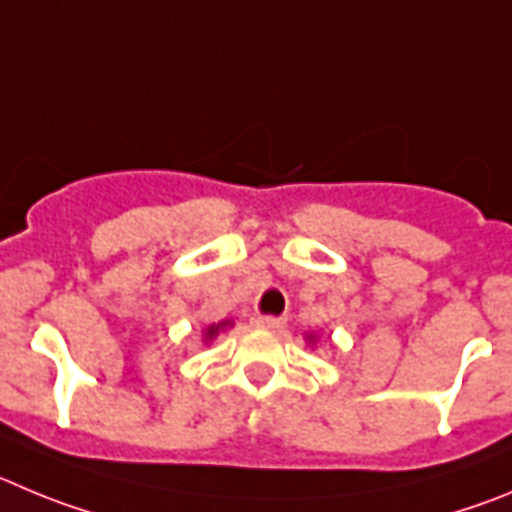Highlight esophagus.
Here are the masks:
<instances>
[{"label":"esophagus","mask_w":512,"mask_h":512,"mask_svg":"<svg viewBox=\"0 0 512 512\" xmlns=\"http://www.w3.org/2000/svg\"><path fill=\"white\" fill-rule=\"evenodd\" d=\"M252 324L257 326V329H283L285 326V319H280V316H257V319H252Z\"/></svg>","instance_id":"34e87169"}]
</instances>
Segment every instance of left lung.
<instances>
[{"mask_svg": "<svg viewBox=\"0 0 512 512\" xmlns=\"http://www.w3.org/2000/svg\"><path fill=\"white\" fill-rule=\"evenodd\" d=\"M303 339H306V344H308V347H313V344L319 342V336L313 334V331H306V334H303Z\"/></svg>", "mask_w": 512, "mask_h": 512, "instance_id": "8db88e82", "label": "left lung"}]
</instances>
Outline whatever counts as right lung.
<instances>
[{
  "mask_svg": "<svg viewBox=\"0 0 512 512\" xmlns=\"http://www.w3.org/2000/svg\"><path fill=\"white\" fill-rule=\"evenodd\" d=\"M232 326H234L232 319H224V321H219V324H209L206 329H201V342H204V344L214 342L216 336L222 334V331L232 329Z\"/></svg>",
  "mask_w": 512,
  "mask_h": 512,
  "instance_id": "1",
  "label": "right lung"
}]
</instances>
